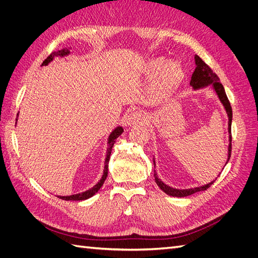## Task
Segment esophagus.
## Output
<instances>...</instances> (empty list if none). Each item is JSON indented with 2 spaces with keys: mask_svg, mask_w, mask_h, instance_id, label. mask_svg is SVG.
I'll return each mask as SVG.
<instances>
[{
  "mask_svg": "<svg viewBox=\"0 0 258 258\" xmlns=\"http://www.w3.org/2000/svg\"><path fill=\"white\" fill-rule=\"evenodd\" d=\"M146 120V116L142 112H132L130 113L127 118H126V124L127 126H131V124H136V123H142L145 122Z\"/></svg>",
  "mask_w": 258,
  "mask_h": 258,
  "instance_id": "34e87169",
  "label": "esophagus"
}]
</instances>
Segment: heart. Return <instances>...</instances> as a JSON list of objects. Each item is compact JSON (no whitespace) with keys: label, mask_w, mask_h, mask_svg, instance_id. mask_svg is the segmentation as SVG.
I'll return each mask as SVG.
<instances>
[{"label":"heart","mask_w":258,"mask_h":258,"mask_svg":"<svg viewBox=\"0 0 258 258\" xmlns=\"http://www.w3.org/2000/svg\"><path fill=\"white\" fill-rule=\"evenodd\" d=\"M163 58H156L150 61L147 66V73L156 75L152 84L151 92L155 99H165L172 93L181 83L184 71L182 66L175 61L167 62Z\"/></svg>","instance_id":"1"}]
</instances>
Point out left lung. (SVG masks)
<instances>
[{
  "label": "left lung",
  "mask_w": 258,
  "mask_h": 258,
  "mask_svg": "<svg viewBox=\"0 0 258 258\" xmlns=\"http://www.w3.org/2000/svg\"><path fill=\"white\" fill-rule=\"evenodd\" d=\"M195 64H196V69H195V71L190 77V82H189V85L191 86V88L194 90H200L202 88H207V87H210L211 89H213L218 100H220V102L223 104L226 113H227L229 144H228V152H227V160H226V163H225V166H226L227 165V162L229 161L230 154H231V120H232L231 106H230L227 96H226V92H225L223 85L220 82V79H218L217 75L215 73H213V71L210 69V67L208 64H206L205 62L202 61V59L197 56V54H195ZM154 167H156L155 158H154ZM154 172H155L154 177H155L156 184L158 185V187L163 192H166L167 195H169V196H172V197H187V196H190V195L197 192V191L207 190L209 187L215 182V179H216L215 178L212 182H210L205 185H201L198 187H192V188L178 189V188H174V187H171V186L167 185L166 183H163L158 177L156 170L154 171Z\"/></svg>",
  "instance_id": "1"
}]
</instances>
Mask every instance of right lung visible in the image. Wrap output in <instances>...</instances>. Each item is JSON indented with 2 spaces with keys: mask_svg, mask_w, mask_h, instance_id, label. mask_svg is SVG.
I'll return each instance as SVG.
<instances>
[{
  "mask_svg": "<svg viewBox=\"0 0 258 258\" xmlns=\"http://www.w3.org/2000/svg\"><path fill=\"white\" fill-rule=\"evenodd\" d=\"M71 49L72 47H68V48H62L58 51H54L52 52L50 56L46 59L43 63L42 67H46L48 66L50 62H52V60H54V58H64L68 57L70 53H71ZM18 117H19V113L17 114V118H16V126H17V121H18ZM123 132V128L120 126H117L107 138V148H106V155H105V159H104V169H103V174L101 176V178L99 179V182L95 185L92 186L91 188L85 190L83 192H79V194H74V195H70V196H57L58 198L62 199V200H67V201H81V200H86V199H89L92 196H95V195L99 191V189L102 187L105 178L107 176V169H108V161H110V156L112 153V148L113 145L115 143V140L118 138L121 134Z\"/></svg>",
  "mask_w": 258,
  "mask_h": 258,
  "instance_id": "add662e5",
  "label": "right lung"
}]
</instances>
